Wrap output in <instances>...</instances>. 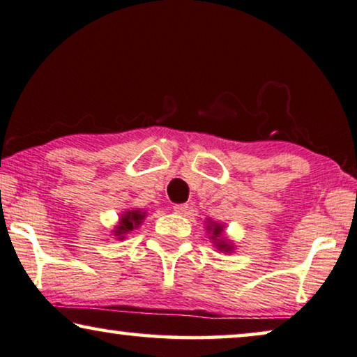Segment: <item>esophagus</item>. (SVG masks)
Instances as JSON below:
<instances>
[{
    "mask_svg": "<svg viewBox=\"0 0 357 357\" xmlns=\"http://www.w3.org/2000/svg\"><path fill=\"white\" fill-rule=\"evenodd\" d=\"M188 209H190L188 204H175V206H174V211H175V213H177V214H187Z\"/></svg>",
    "mask_w": 357,
    "mask_h": 357,
    "instance_id": "obj_1",
    "label": "esophagus"
}]
</instances>
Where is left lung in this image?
Listing matches in <instances>:
<instances>
[{"mask_svg": "<svg viewBox=\"0 0 357 357\" xmlns=\"http://www.w3.org/2000/svg\"><path fill=\"white\" fill-rule=\"evenodd\" d=\"M213 231H214V234H213V238H215V236H219V235L222 234V227H220V225H215V227H214V229H213ZM219 248H220V250L230 251V246H229V245H227V243H224V241H222V243H219Z\"/></svg>", "mask_w": 357, "mask_h": 357, "instance_id": "obj_1", "label": "left lung"}]
</instances>
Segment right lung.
Instances as JSON below:
<instances>
[{"mask_svg":"<svg viewBox=\"0 0 357 357\" xmlns=\"http://www.w3.org/2000/svg\"><path fill=\"white\" fill-rule=\"evenodd\" d=\"M144 219V213H140V211H132V213H127L122 217L121 225L117 227V235H123L127 231H132L133 227L140 225V222Z\"/></svg>","mask_w":357,"mask_h":357,"instance_id":"obj_1","label":"right lung"}]
</instances>
